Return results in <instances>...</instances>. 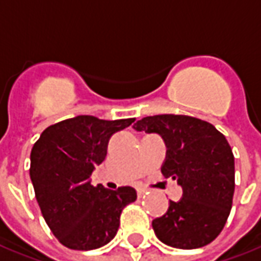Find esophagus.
Returning a JSON list of instances; mask_svg holds the SVG:
<instances>
[{
	"label": "esophagus",
	"mask_w": 261,
	"mask_h": 261,
	"mask_svg": "<svg viewBox=\"0 0 261 261\" xmlns=\"http://www.w3.org/2000/svg\"><path fill=\"white\" fill-rule=\"evenodd\" d=\"M137 194H138V197H144L147 194V190L145 189H137Z\"/></svg>",
	"instance_id": "1"
}]
</instances>
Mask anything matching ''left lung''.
Masks as SVG:
<instances>
[{"instance_id":"1","label":"left lung","mask_w":261,"mask_h":261,"mask_svg":"<svg viewBox=\"0 0 261 261\" xmlns=\"http://www.w3.org/2000/svg\"><path fill=\"white\" fill-rule=\"evenodd\" d=\"M133 128L159 134L166 145L161 172L183 189L165 215L152 221L155 235L176 249L211 243L229 217L235 192V159L224 134L204 120L158 114L138 120Z\"/></svg>"}]
</instances>
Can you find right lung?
I'll use <instances>...</instances> for the list:
<instances>
[{
	"label": "right lung",
	"instance_id": "right-lung-1",
	"mask_svg": "<svg viewBox=\"0 0 261 261\" xmlns=\"http://www.w3.org/2000/svg\"><path fill=\"white\" fill-rule=\"evenodd\" d=\"M133 121L76 116L47 127L32 148L31 179L39 207L68 249L105 246L117 233L123 208L137 200L133 187L109 190L89 180L106 158L110 137Z\"/></svg>",
	"mask_w": 261,
	"mask_h": 261
}]
</instances>
